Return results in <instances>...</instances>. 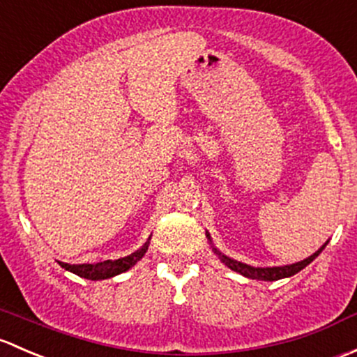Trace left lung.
<instances>
[{
	"label": "left lung",
	"instance_id": "obj_1",
	"mask_svg": "<svg viewBox=\"0 0 357 357\" xmlns=\"http://www.w3.org/2000/svg\"><path fill=\"white\" fill-rule=\"evenodd\" d=\"M206 237L209 238V242H211V237H209V234L206 232ZM326 244H328V241L325 242V244L321 245V248L318 249V251L314 252V255H311L310 258L299 261V263H294V264H285V266H271V268H255L251 266V264H245V263H241V261H235L232 258H229V256L222 255V252L218 251L216 248H213V251L218 255V258L222 259V263H225L227 266L230 268V270L237 271V273L244 275V277L248 278H252V280H264V282H275V280H280V278H287V277H292V275L299 273L303 268H306L307 264L311 263L314 258H318L319 252L323 251V249L326 248Z\"/></svg>",
	"mask_w": 357,
	"mask_h": 357
}]
</instances>
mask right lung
Wrapping results in <instances>:
<instances>
[{
  "instance_id": "add662e5",
  "label": "right lung",
  "mask_w": 357,
  "mask_h": 357,
  "mask_svg": "<svg viewBox=\"0 0 357 357\" xmlns=\"http://www.w3.org/2000/svg\"><path fill=\"white\" fill-rule=\"evenodd\" d=\"M148 248H149V241L146 242L141 249H137V251L132 252V255L125 256V258L106 259L102 261V263H96V264H89V263L68 264V263H61V261H58V263H60V266L65 268V270L72 271V273L79 275V277L82 278H87V280H105V278H112L115 277V275H120L123 273V271L130 270L137 261L142 259V256L146 255Z\"/></svg>"
}]
</instances>
